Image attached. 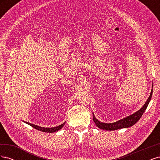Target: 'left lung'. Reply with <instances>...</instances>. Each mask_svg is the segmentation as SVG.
<instances>
[{
	"mask_svg": "<svg viewBox=\"0 0 160 160\" xmlns=\"http://www.w3.org/2000/svg\"><path fill=\"white\" fill-rule=\"evenodd\" d=\"M153 85L152 84V89L151 91V93H150V95L148 98V99H147L146 102L145 103V104L143 105V107L139 110L136 111L135 113L128 116L126 118H123L113 123H107L101 122L100 121H99L98 119H96L94 113H93V119L97 126L101 129L108 130V131H113L116 129L128 128L129 127H132V125H133L138 122L139 119L141 118L143 113L145 112V111H146V109H147L149 101H151V99H152V96L153 93Z\"/></svg>",
	"mask_w": 160,
	"mask_h": 160,
	"instance_id": "obj_1",
	"label": "left lung"
}]
</instances>
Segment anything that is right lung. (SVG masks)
Returning <instances> with one entry per match:
<instances>
[{"label":"right lung","instance_id":"1","mask_svg":"<svg viewBox=\"0 0 160 160\" xmlns=\"http://www.w3.org/2000/svg\"><path fill=\"white\" fill-rule=\"evenodd\" d=\"M22 122H24V121H22ZM24 122L28 125H31V126H32V128H34L38 131H41V132H47V133H54L55 132H57V131H59V129H61L62 127H63L64 125H65V122L62 124L59 125V126L54 127V128H42L41 126H38V125H36L35 124L30 123L28 122Z\"/></svg>","mask_w":160,"mask_h":160}]
</instances>
